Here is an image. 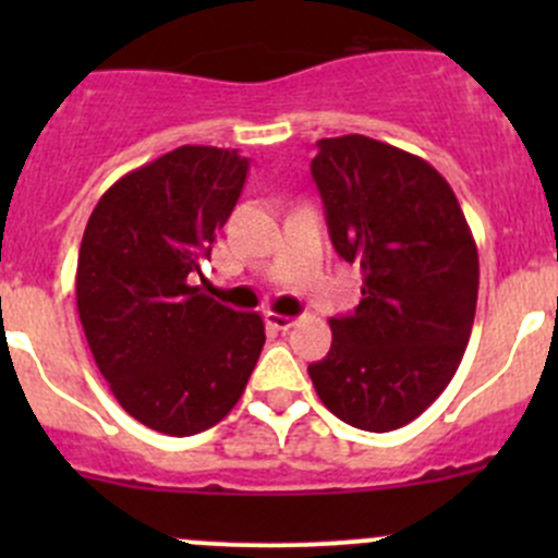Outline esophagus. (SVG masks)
I'll list each match as a JSON object with an SVG mask.
<instances>
[{
  "label": "esophagus",
  "mask_w": 558,
  "mask_h": 558,
  "mask_svg": "<svg viewBox=\"0 0 558 558\" xmlns=\"http://www.w3.org/2000/svg\"><path fill=\"white\" fill-rule=\"evenodd\" d=\"M264 320H267V326H272V329H278V331H289L291 326L296 324L291 315H280V313H267L264 315Z\"/></svg>",
  "instance_id": "34e87169"
}]
</instances>
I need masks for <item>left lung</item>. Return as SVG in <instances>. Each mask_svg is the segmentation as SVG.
<instances>
[{"label":"left lung","mask_w":558,"mask_h":558,"mask_svg":"<svg viewBox=\"0 0 558 558\" xmlns=\"http://www.w3.org/2000/svg\"><path fill=\"white\" fill-rule=\"evenodd\" d=\"M335 251L362 267V302L329 318L307 367L320 402L364 432L418 418L451 384L477 305V247L429 161L364 134L318 140L311 165Z\"/></svg>","instance_id":"left-lung-1"}]
</instances>
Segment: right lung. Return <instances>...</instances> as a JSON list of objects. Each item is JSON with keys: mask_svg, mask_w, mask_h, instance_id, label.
Wrapping results in <instances>:
<instances>
[{"mask_svg": "<svg viewBox=\"0 0 558 558\" xmlns=\"http://www.w3.org/2000/svg\"><path fill=\"white\" fill-rule=\"evenodd\" d=\"M245 174L238 150L180 145L116 180L83 232L75 296L94 362L121 408L161 435L229 415L267 340L262 315L191 286Z\"/></svg>", "mask_w": 558, "mask_h": 558, "instance_id": "1", "label": "right lung"}]
</instances>
